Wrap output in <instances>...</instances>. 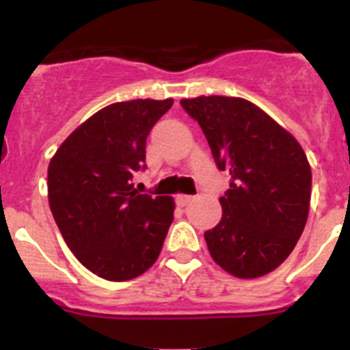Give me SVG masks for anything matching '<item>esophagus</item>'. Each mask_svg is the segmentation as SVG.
I'll list each match as a JSON object with an SVG mask.
<instances>
[{"label": "esophagus", "instance_id": "esophagus-1", "mask_svg": "<svg viewBox=\"0 0 350 350\" xmlns=\"http://www.w3.org/2000/svg\"><path fill=\"white\" fill-rule=\"evenodd\" d=\"M193 200H194L193 196H187V194H178V196H177V205L178 206L189 205V203L193 202Z\"/></svg>", "mask_w": 350, "mask_h": 350}]
</instances>
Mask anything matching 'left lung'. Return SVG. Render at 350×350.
I'll return each mask as SVG.
<instances>
[{
    "instance_id": "obj_1",
    "label": "left lung",
    "mask_w": 350,
    "mask_h": 350,
    "mask_svg": "<svg viewBox=\"0 0 350 350\" xmlns=\"http://www.w3.org/2000/svg\"><path fill=\"white\" fill-rule=\"evenodd\" d=\"M221 172L231 175L222 219L205 231L210 256L238 279H256L293 252L310 206L312 172L301 145L250 101L228 96L182 100Z\"/></svg>"
}]
</instances>
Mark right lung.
<instances>
[{"instance_id":"1","label":"right lung","mask_w":350,"mask_h":350,"mask_svg":"<svg viewBox=\"0 0 350 350\" xmlns=\"http://www.w3.org/2000/svg\"><path fill=\"white\" fill-rule=\"evenodd\" d=\"M173 100L113 103L89 117L49 165V205L64 242L101 279L131 280L156 262L173 221V200L138 194L145 142Z\"/></svg>"}]
</instances>
